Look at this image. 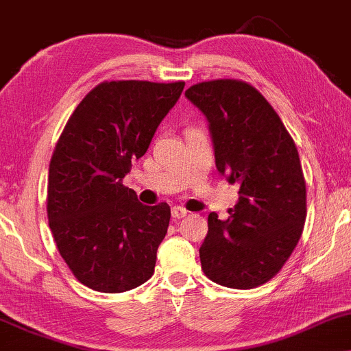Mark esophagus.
I'll return each mask as SVG.
<instances>
[{
	"mask_svg": "<svg viewBox=\"0 0 351 351\" xmlns=\"http://www.w3.org/2000/svg\"><path fill=\"white\" fill-rule=\"evenodd\" d=\"M171 216L175 219H183L188 216V210L184 208H181V206H175V208L171 209Z\"/></svg>",
	"mask_w": 351,
	"mask_h": 351,
	"instance_id": "obj_1",
	"label": "esophagus"
}]
</instances>
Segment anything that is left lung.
Returning <instances> with one entry per match:
<instances>
[{"label": "left lung", "mask_w": 351, "mask_h": 351, "mask_svg": "<svg viewBox=\"0 0 351 351\" xmlns=\"http://www.w3.org/2000/svg\"><path fill=\"white\" fill-rule=\"evenodd\" d=\"M184 96L204 114L217 171L239 183L230 217H208L201 267L217 285L252 289L271 280L301 239L306 181L280 116L255 88L239 80L193 84Z\"/></svg>", "instance_id": "1"}]
</instances>
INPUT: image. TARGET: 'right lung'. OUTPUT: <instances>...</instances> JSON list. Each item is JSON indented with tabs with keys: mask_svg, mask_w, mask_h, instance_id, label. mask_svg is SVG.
<instances>
[{
	"mask_svg": "<svg viewBox=\"0 0 351 351\" xmlns=\"http://www.w3.org/2000/svg\"><path fill=\"white\" fill-rule=\"evenodd\" d=\"M184 83L104 82L66 122L49 167V226L80 282L124 293L150 280L170 206H145L122 184Z\"/></svg>",
	"mask_w": 351,
	"mask_h": 351,
	"instance_id": "obj_1",
	"label": "right lung"
}]
</instances>
